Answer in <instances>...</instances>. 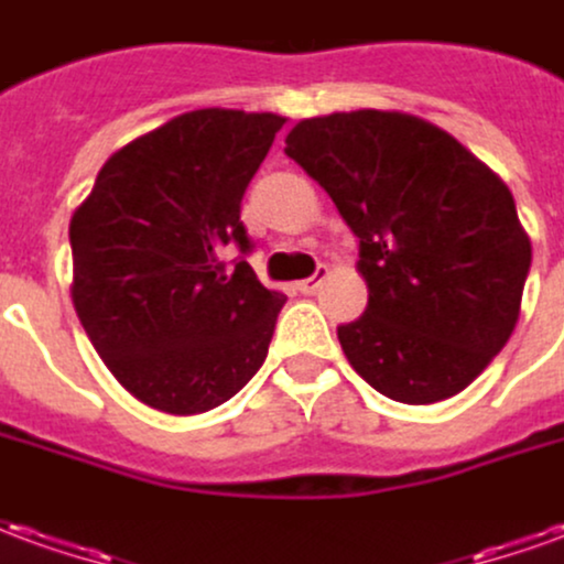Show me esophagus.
Masks as SVG:
<instances>
[{
	"label": "esophagus",
	"mask_w": 564,
	"mask_h": 564,
	"mask_svg": "<svg viewBox=\"0 0 564 564\" xmlns=\"http://www.w3.org/2000/svg\"><path fill=\"white\" fill-rule=\"evenodd\" d=\"M326 278H329V269L323 265V269H317V274H311V278H305V281L295 283V290H299V293H302V295L317 293V290H321L323 281H326Z\"/></svg>",
	"instance_id": "esophagus-1"
}]
</instances>
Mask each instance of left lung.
Returning <instances> with one entry per match:
<instances>
[{"label": "left lung", "mask_w": 564, "mask_h": 564, "mask_svg": "<svg viewBox=\"0 0 564 564\" xmlns=\"http://www.w3.org/2000/svg\"><path fill=\"white\" fill-rule=\"evenodd\" d=\"M283 152L360 238L369 305L338 326L348 364L397 403L464 391L513 336L531 269L501 176L431 121L381 109L305 118Z\"/></svg>", "instance_id": "8db88e82"}]
</instances>
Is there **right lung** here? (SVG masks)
Segmentation results:
<instances>
[{"instance_id":"add662e5","label":"right lung","mask_w":564,"mask_h":564,"mask_svg":"<svg viewBox=\"0 0 564 564\" xmlns=\"http://www.w3.org/2000/svg\"><path fill=\"white\" fill-rule=\"evenodd\" d=\"M283 116L195 109L106 161L73 223V305L109 372L171 415L231 400L265 364L286 295L250 262L241 198Z\"/></svg>"}]
</instances>
